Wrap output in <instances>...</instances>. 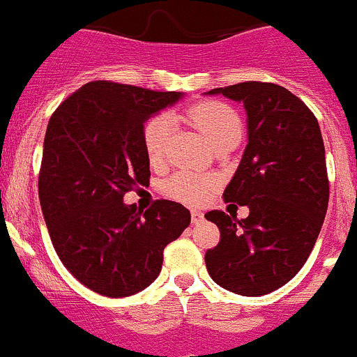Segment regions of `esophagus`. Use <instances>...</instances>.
<instances>
[{"label": "esophagus", "instance_id": "1", "mask_svg": "<svg viewBox=\"0 0 357 357\" xmlns=\"http://www.w3.org/2000/svg\"><path fill=\"white\" fill-rule=\"evenodd\" d=\"M203 219H205L203 212H199V210H192V212H191V220H192V222L198 224V222H202Z\"/></svg>", "mask_w": 357, "mask_h": 357}]
</instances>
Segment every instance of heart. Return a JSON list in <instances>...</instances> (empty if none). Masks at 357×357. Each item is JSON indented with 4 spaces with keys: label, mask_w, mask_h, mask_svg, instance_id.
<instances>
[{
    "label": "heart",
    "mask_w": 357,
    "mask_h": 357,
    "mask_svg": "<svg viewBox=\"0 0 357 357\" xmlns=\"http://www.w3.org/2000/svg\"><path fill=\"white\" fill-rule=\"evenodd\" d=\"M188 121L195 124L208 144L220 140L224 137L242 133V124L235 112L222 103H199L196 107L189 108L185 114ZM173 138V122L168 115H159L154 117L144 131V145L147 158L152 165H161L168 154L169 144ZM213 188V178L208 175H198V173L181 172L173 175L165 185V191L169 198L178 199V202L189 203V205H198L203 203L208 196L210 189Z\"/></svg>",
    "instance_id": "obj_1"
}]
</instances>
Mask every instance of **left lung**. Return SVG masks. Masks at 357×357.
<instances>
[{
	"instance_id": "8db88e82",
	"label": "left lung",
	"mask_w": 357,
	"mask_h": 357,
	"mask_svg": "<svg viewBox=\"0 0 357 357\" xmlns=\"http://www.w3.org/2000/svg\"><path fill=\"white\" fill-rule=\"evenodd\" d=\"M205 94L243 103L247 147L224 202L249 206L238 220L212 210L220 240L205 254L215 284L242 296H263L287 284L315 245L329 199L324 144L310 108L282 86L242 82Z\"/></svg>"
}]
</instances>
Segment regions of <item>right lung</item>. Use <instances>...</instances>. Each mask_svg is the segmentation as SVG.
Returning <instances> with one entry per match:
<instances>
[{
	"label": "right lung",
	"mask_w": 357,
	"mask_h": 357,
	"mask_svg": "<svg viewBox=\"0 0 357 357\" xmlns=\"http://www.w3.org/2000/svg\"><path fill=\"white\" fill-rule=\"evenodd\" d=\"M181 98L96 80L68 96L50 117L40 205L59 259L94 293L124 298L151 286L165 247L191 222L181 203L158 199L144 212L122 202L128 191L149 184L145 122Z\"/></svg>",
	"instance_id": "obj_1"
}]
</instances>
